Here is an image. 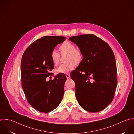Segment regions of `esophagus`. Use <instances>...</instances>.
<instances>
[{"mask_svg":"<svg viewBox=\"0 0 134 134\" xmlns=\"http://www.w3.org/2000/svg\"><path fill=\"white\" fill-rule=\"evenodd\" d=\"M66 77H67V79H69L70 78V74H66Z\"/></svg>","mask_w":134,"mask_h":134,"instance_id":"1","label":"esophagus"}]
</instances>
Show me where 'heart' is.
Returning <instances> with one entry per match:
<instances>
[{"mask_svg": "<svg viewBox=\"0 0 134 134\" xmlns=\"http://www.w3.org/2000/svg\"><path fill=\"white\" fill-rule=\"evenodd\" d=\"M62 54H67L66 57V63L61 65L57 69L59 73L67 74L73 70L76 64H79L82 60V54L79 49L75 48V46L69 42H64L59 47ZM52 61L55 66H57L59 63L60 55L56 50L54 49L51 54Z\"/></svg>", "mask_w": 134, "mask_h": 134, "instance_id": "heart-1", "label": "heart"}]
</instances>
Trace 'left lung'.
Listing matches in <instances>:
<instances>
[{
	"mask_svg": "<svg viewBox=\"0 0 134 134\" xmlns=\"http://www.w3.org/2000/svg\"><path fill=\"white\" fill-rule=\"evenodd\" d=\"M69 40L77 45L83 56L70 74L75 82L78 103L87 111H101L112 102L118 83L113 52L106 42L93 34L74 36Z\"/></svg>",
	"mask_w": 134,
	"mask_h": 134,
	"instance_id": "1",
	"label": "left lung"
}]
</instances>
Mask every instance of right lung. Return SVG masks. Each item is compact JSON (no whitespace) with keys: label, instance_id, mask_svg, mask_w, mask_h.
Masks as SVG:
<instances>
[{"label":"right lung","instance_id":"right-lung-1","mask_svg":"<svg viewBox=\"0 0 134 134\" xmlns=\"http://www.w3.org/2000/svg\"><path fill=\"white\" fill-rule=\"evenodd\" d=\"M64 36H43L32 43L23 54L21 62L22 86L29 104L36 110L49 112L60 104L64 94L66 77L59 73L47 81L54 68L51 54L63 43Z\"/></svg>","mask_w":134,"mask_h":134}]
</instances>
